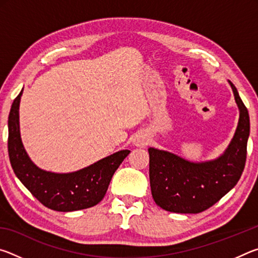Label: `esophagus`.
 <instances>
[{"label":"esophagus","mask_w":258,"mask_h":258,"mask_svg":"<svg viewBox=\"0 0 258 258\" xmlns=\"http://www.w3.org/2000/svg\"><path fill=\"white\" fill-rule=\"evenodd\" d=\"M133 143L135 147L139 148L146 147L148 143H149V137H148V134L145 132H140L135 135V138L133 139Z\"/></svg>","instance_id":"34e87169"}]
</instances>
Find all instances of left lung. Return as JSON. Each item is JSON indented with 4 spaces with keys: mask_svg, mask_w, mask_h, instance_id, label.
I'll return each instance as SVG.
<instances>
[{
    "mask_svg": "<svg viewBox=\"0 0 258 258\" xmlns=\"http://www.w3.org/2000/svg\"><path fill=\"white\" fill-rule=\"evenodd\" d=\"M239 108L237 130L220 157L190 161L173 152L149 148V177L155 203L165 211L197 214L216 204L232 190L243 172L249 138V113L230 81Z\"/></svg>",
    "mask_w": 258,
    "mask_h": 258,
    "instance_id": "left-lung-1",
    "label": "left lung"
}]
</instances>
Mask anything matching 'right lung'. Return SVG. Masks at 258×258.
<instances>
[{
	"mask_svg": "<svg viewBox=\"0 0 258 258\" xmlns=\"http://www.w3.org/2000/svg\"><path fill=\"white\" fill-rule=\"evenodd\" d=\"M23 90L12 103L8 120L9 158L16 176L38 202L53 211L74 212L95 206L103 199L113 173L131 151H117L76 172L54 173L40 168L29 158L20 137Z\"/></svg>",
	"mask_w": 258,
	"mask_h": 258,
	"instance_id": "obj_1",
	"label": "right lung"
}]
</instances>
